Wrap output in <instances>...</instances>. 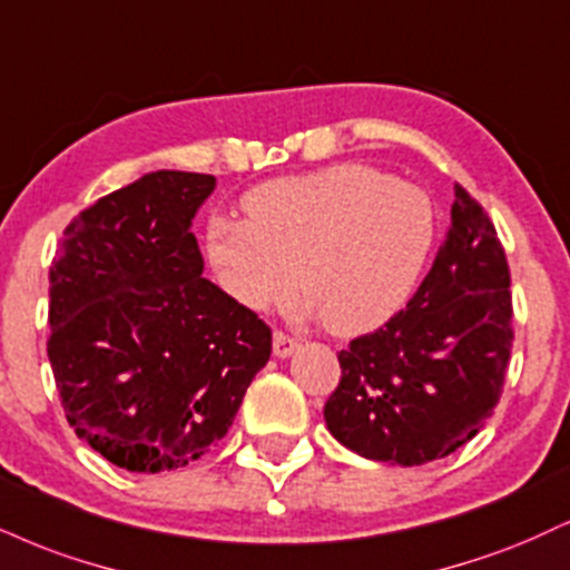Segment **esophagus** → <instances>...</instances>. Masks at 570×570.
<instances>
[{
  "label": "esophagus",
  "mask_w": 570,
  "mask_h": 570,
  "mask_svg": "<svg viewBox=\"0 0 570 570\" xmlns=\"http://www.w3.org/2000/svg\"><path fill=\"white\" fill-rule=\"evenodd\" d=\"M297 347H299V342L292 340L289 334H284V332L273 334V355H276V358H289Z\"/></svg>",
  "instance_id": "1"
}]
</instances>
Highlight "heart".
<instances>
[{"label":"heart","mask_w":570,"mask_h":570,"mask_svg":"<svg viewBox=\"0 0 570 570\" xmlns=\"http://www.w3.org/2000/svg\"><path fill=\"white\" fill-rule=\"evenodd\" d=\"M246 219L212 217L204 259L246 311L299 286L334 334L372 332L409 303L435 242L424 190L366 164L278 177L244 196Z\"/></svg>","instance_id":"1"}]
</instances>
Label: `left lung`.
<instances>
[{
  "label": "left lung",
  "mask_w": 570,
  "mask_h": 570,
  "mask_svg": "<svg viewBox=\"0 0 570 570\" xmlns=\"http://www.w3.org/2000/svg\"><path fill=\"white\" fill-rule=\"evenodd\" d=\"M510 347L504 249L481 204L454 185L451 225L420 289L385 326L340 351L328 433L401 468L454 454L493 414Z\"/></svg>",
  "instance_id": "obj_1"
}]
</instances>
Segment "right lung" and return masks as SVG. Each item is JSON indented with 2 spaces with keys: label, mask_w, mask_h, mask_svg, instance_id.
<instances>
[{
  "label": "right lung",
  "mask_w": 570,
  "mask_h": 570,
  "mask_svg": "<svg viewBox=\"0 0 570 570\" xmlns=\"http://www.w3.org/2000/svg\"><path fill=\"white\" fill-rule=\"evenodd\" d=\"M212 175L159 169L63 230L50 355L66 420L116 468H185L228 433L271 358V328L202 278L190 230Z\"/></svg>",
  "instance_id": "right-lung-1"
}]
</instances>
